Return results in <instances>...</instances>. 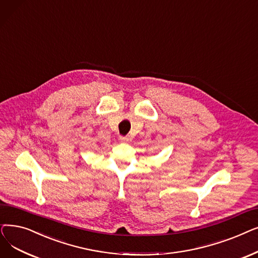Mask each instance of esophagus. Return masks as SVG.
Returning <instances> with one entry per match:
<instances>
[{
	"instance_id": "34e87169",
	"label": "esophagus",
	"mask_w": 258,
	"mask_h": 258,
	"mask_svg": "<svg viewBox=\"0 0 258 258\" xmlns=\"http://www.w3.org/2000/svg\"><path fill=\"white\" fill-rule=\"evenodd\" d=\"M119 141L122 143H130L131 139L129 137H119Z\"/></svg>"
}]
</instances>
